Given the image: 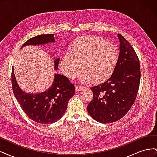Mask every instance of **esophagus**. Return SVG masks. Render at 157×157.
<instances>
[{
	"label": "esophagus",
	"mask_w": 157,
	"mask_h": 157,
	"mask_svg": "<svg viewBox=\"0 0 157 157\" xmlns=\"http://www.w3.org/2000/svg\"><path fill=\"white\" fill-rule=\"evenodd\" d=\"M84 88L83 86H81V85H75V88H76V90L77 91H79V90H81L82 88Z\"/></svg>",
	"instance_id": "34e87169"
}]
</instances>
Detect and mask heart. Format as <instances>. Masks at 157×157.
Instances as JSON below:
<instances>
[{
  "label": "heart",
  "instance_id": "1",
  "mask_svg": "<svg viewBox=\"0 0 157 157\" xmlns=\"http://www.w3.org/2000/svg\"><path fill=\"white\" fill-rule=\"evenodd\" d=\"M118 59L117 47L98 37L86 36L76 40L71 52L64 55L60 62L62 72L75 78L83 69L84 81L93 79L102 82L110 78Z\"/></svg>",
  "mask_w": 157,
  "mask_h": 157
}]
</instances>
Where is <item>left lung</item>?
<instances>
[{
	"mask_svg": "<svg viewBox=\"0 0 157 157\" xmlns=\"http://www.w3.org/2000/svg\"><path fill=\"white\" fill-rule=\"evenodd\" d=\"M115 70L105 82L91 88L93 98L87 110L94 119L112 123L124 117L134 104L140 87V63L134 49L124 36Z\"/></svg>",
	"mask_w": 157,
	"mask_h": 157,
	"instance_id": "obj_1",
	"label": "left lung"
}]
</instances>
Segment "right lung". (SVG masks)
<instances>
[{
	"instance_id": "1",
	"label": "right lung",
	"mask_w": 157,
	"mask_h": 157,
	"mask_svg": "<svg viewBox=\"0 0 157 157\" xmlns=\"http://www.w3.org/2000/svg\"><path fill=\"white\" fill-rule=\"evenodd\" d=\"M54 35H40L31 38L21 46L40 45L54 42ZM59 59L54 61L58 69ZM12 86L18 103L31 120L40 124H51L59 120L67 109L68 101L75 94L74 84L64 75L56 74L54 82L46 91L39 94H27L18 86L12 69Z\"/></svg>"
}]
</instances>
